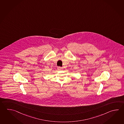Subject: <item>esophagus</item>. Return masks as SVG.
<instances>
[{
	"mask_svg": "<svg viewBox=\"0 0 124 124\" xmlns=\"http://www.w3.org/2000/svg\"><path fill=\"white\" fill-rule=\"evenodd\" d=\"M62 68H62V67H58V68H57L58 70H61V69H62Z\"/></svg>",
	"mask_w": 124,
	"mask_h": 124,
	"instance_id": "esophagus-1",
	"label": "esophagus"
}]
</instances>
